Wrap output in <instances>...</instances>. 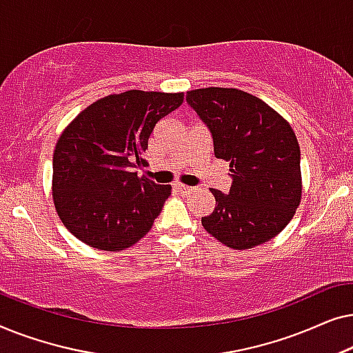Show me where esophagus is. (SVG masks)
<instances>
[{"instance_id": "obj_1", "label": "esophagus", "mask_w": 353, "mask_h": 353, "mask_svg": "<svg viewBox=\"0 0 353 353\" xmlns=\"http://www.w3.org/2000/svg\"><path fill=\"white\" fill-rule=\"evenodd\" d=\"M173 188H175L178 192H181V194H188V192H191L192 190H194L192 186L183 185V183H173Z\"/></svg>"}]
</instances>
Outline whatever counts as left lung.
<instances>
[{
  "instance_id": "8db88e82",
  "label": "left lung",
  "mask_w": 353,
  "mask_h": 353,
  "mask_svg": "<svg viewBox=\"0 0 353 353\" xmlns=\"http://www.w3.org/2000/svg\"><path fill=\"white\" fill-rule=\"evenodd\" d=\"M214 138L216 159L230 162V194L212 188L215 209L202 226L219 243L252 249L281 233L302 199L301 148L281 114L238 88H199L186 94Z\"/></svg>"
}]
</instances>
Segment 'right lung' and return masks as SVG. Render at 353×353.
Returning a JSON list of instances; mask_svg holds the SVG:
<instances>
[{"mask_svg":"<svg viewBox=\"0 0 353 353\" xmlns=\"http://www.w3.org/2000/svg\"><path fill=\"white\" fill-rule=\"evenodd\" d=\"M185 93L130 90L85 108L52 156V201L67 230L90 248L120 252L152 228L172 192L138 176L154 127Z\"/></svg>","mask_w":353,"mask_h":353,"instance_id":"obj_1","label":"right lung"}]
</instances>
